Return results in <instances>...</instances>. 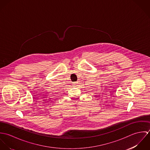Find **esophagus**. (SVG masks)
I'll return each mask as SVG.
<instances>
[{
    "label": "esophagus",
    "instance_id": "34e87169",
    "mask_svg": "<svg viewBox=\"0 0 150 150\" xmlns=\"http://www.w3.org/2000/svg\"><path fill=\"white\" fill-rule=\"evenodd\" d=\"M73 84V86H76L78 84V82H76V83H74Z\"/></svg>",
    "mask_w": 150,
    "mask_h": 150
}]
</instances>
